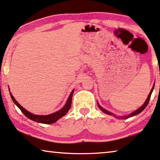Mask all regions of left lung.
I'll return each mask as SVG.
<instances>
[{"label": "left lung", "instance_id": "left-lung-1", "mask_svg": "<svg viewBox=\"0 0 160 160\" xmlns=\"http://www.w3.org/2000/svg\"><path fill=\"white\" fill-rule=\"evenodd\" d=\"M154 87V85H153V87H152V90H151V91H150L149 94V96H148V98H147V99L146 100V101L144 102V103L143 104L142 106L141 107H140L139 108H138L137 111H133V113H132L129 114V115H128V116H116L114 115V114H113V113H111V112H109V111H108L107 110H106V109H104V108H102V107H101V106H100L98 103V106L99 108L101 109V110L102 111H103V113H106V114H108V115L113 116H115L116 118H121V119H126V118H130V117H132V116H133L137 115V114H139V113H141V112H142V111H144V109L145 108H146L147 106V105H148V103H149V100H150V98H151L152 92V91H153Z\"/></svg>", "mask_w": 160, "mask_h": 160}]
</instances>
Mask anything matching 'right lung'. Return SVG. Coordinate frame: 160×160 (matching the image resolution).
Masks as SVG:
<instances>
[{
  "label": "right lung",
  "mask_w": 160,
  "mask_h": 160,
  "mask_svg": "<svg viewBox=\"0 0 160 160\" xmlns=\"http://www.w3.org/2000/svg\"><path fill=\"white\" fill-rule=\"evenodd\" d=\"M73 92L74 90L71 92V93L69 96L68 101H67V103H65V106L62 108H61L60 110L55 112V113L49 114V115H47V116H42V115H35V114H33L30 112H28V111L26 110L25 108H23L22 106L19 104L17 101H16V99L14 98V97L12 95L11 92H10V95L11 97L12 100L14 102L16 106H17L19 109L21 111V112L24 114V115L27 116V118H28L31 120L36 121V122L38 123H45V124H51V123H53L54 122L59 119L60 118L62 117L65 115V114L68 113V111L70 110V107H71V103H72V95H73Z\"/></svg>",
  "instance_id": "obj_1"
}]
</instances>
